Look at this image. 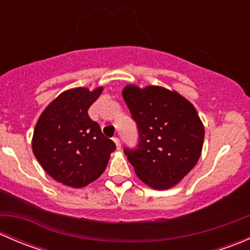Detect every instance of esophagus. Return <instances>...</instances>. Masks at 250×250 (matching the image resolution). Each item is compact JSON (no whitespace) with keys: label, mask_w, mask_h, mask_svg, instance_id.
I'll list each match as a JSON object with an SVG mask.
<instances>
[{"label":"esophagus","mask_w":250,"mask_h":250,"mask_svg":"<svg viewBox=\"0 0 250 250\" xmlns=\"http://www.w3.org/2000/svg\"><path fill=\"white\" fill-rule=\"evenodd\" d=\"M113 141H115L116 147H117V150H120V148H121V141H120V139H118V138H113Z\"/></svg>","instance_id":"obj_1"}]
</instances>
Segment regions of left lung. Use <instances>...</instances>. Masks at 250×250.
I'll list each match as a JSON object with an SVG mask.
<instances>
[{"label": "left lung", "instance_id": "8db88e82", "mask_svg": "<svg viewBox=\"0 0 250 250\" xmlns=\"http://www.w3.org/2000/svg\"><path fill=\"white\" fill-rule=\"evenodd\" d=\"M123 99L138 127L135 147L125 153L146 185L165 190L176 185L197 163L204 128L190 102L162 87L127 85Z\"/></svg>", "mask_w": 250, "mask_h": 250}]
</instances>
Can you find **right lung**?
Listing matches in <instances>:
<instances>
[{
    "label": "right lung",
    "instance_id": "add662e5",
    "mask_svg": "<svg viewBox=\"0 0 250 250\" xmlns=\"http://www.w3.org/2000/svg\"><path fill=\"white\" fill-rule=\"evenodd\" d=\"M103 88H74L62 93L42 112L32 151L47 174L71 188H83L106 169L115 143L88 116Z\"/></svg>",
    "mask_w": 250,
    "mask_h": 250
}]
</instances>
